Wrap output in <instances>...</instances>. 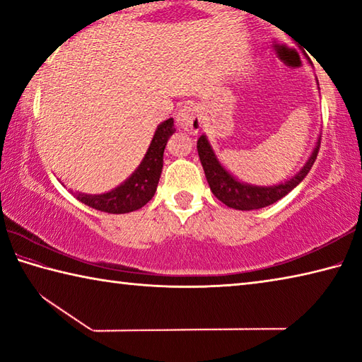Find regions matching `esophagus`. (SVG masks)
Segmentation results:
<instances>
[{
	"mask_svg": "<svg viewBox=\"0 0 362 362\" xmlns=\"http://www.w3.org/2000/svg\"><path fill=\"white\" fill-rule=\"evenodd\" d=\"M175 121L180 129L189 134H198L201 126H203V116H201L199 108L196 105H187L179 110V113L175 116Z\"/></svg>",
	"mask_w": 362,
	"mask_h": 362,
	"instance_id": "34e87169",
	"label": "esophagus"
}]
</instances>
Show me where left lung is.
<instances>
[{
  "mask_svg": "<svg viewBox=\"0 0 362 362\" xmlns=\"http://www.w3.org/2000/svg\"><path fill=\"white\" fill-rule=\"evenodd\" d=\"M320 144L321 137H317V142L313 151H311L310 158L306 159L303 168L300 169L296 175L291 177V179L286 180L284 183H278V185L269 187L250 185V183L238 180L235 175L230 174L228 170L222 166V163L218 161V158L216 156V153H214L209 140H207L206 136H201L198 139L196 148H198L201 164H203L206 179L207 183H209L214 196L222 201L223 204L233 207V209L254 211L276 203V201L284 198L287 193L292 192V189L305 179L306 174L310 173L311 166H313V163L316 161L317 151H320Z\"/></svg>",
  "mask_w": 362,
  "mask_h": 362,
  "instance_id": "obj_1",
  "label": "left lung"
}]
</instances>
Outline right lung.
Segmentation results:
<instances>
[{"label":"right lung","instance_id":"1","mask_svg":"<svg viewBox=\"0 0 362 362\" xmlns=\"http://www.w3.org/2000/svg\"><path fill=\"white\" fill-rule=\"evenodd\" d=\"M174 132V119L169 118L163 121L156 127L155 136L151 139L142 163L121 185L102 194H86L76 192V199L86 206L93 207V209L108 214H127L144 207L155 196L163 170L164 148H166L168 140Z\"/></svg>","mask_w":362,"mask_h":362}]
</instances>
